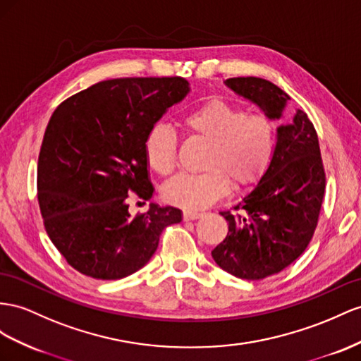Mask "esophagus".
Returning a JSON list of instances; mask_svg holds the SVG:
<instances>
[{
  "instance_id": "esophagus-1",
  "label": "esophagus",
  "mask_w": 361,
  "mask_h": 361,
  "mask_svg": "<svg viewBox=\"0 0 361 361\" xmlns=\"http://www.w3.org/2000/svg\"><path fill=\"white\" fill-rule=\"evenodd\" d=\"M202 214L198 210H190V209H186L183 212V218L184 219H197V218H201Z\"/></svg>"
}]
</instances>
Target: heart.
Instances as JSON below:
<instances>
[{
    "label": "heart",
    "instance_id": "heart-1",
    "mask_svg": "<svg viewBox=\"0 0 361 361\" xmlns=\"http://www.w3.org/2000/svg\"><path fill=\"white\" fill-rule=\"evenodd\" d=\"M181 126L189 137L209 143L202 171L180 173L163 188L166 201L186 209L210 206L235 188H247L261 180L276 149V126L264 113L247 109L224 99H209L188 111ZM145 159L163 177L177 168V137L172 128L157 123L146 134Z\"/></svg>",
    "mask_w": 361,
    "mask_h": 361
}]
</instances>
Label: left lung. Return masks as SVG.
Returning a JSON list of instances; mask_svg holds the SVG:
<instances>
[{"instance_id":"1","label":"left lung","mask_w":361,"mask_h":361,"mask_svg":"<svg viewBox=\"0 0 361 361\" xmlns=\"http://www.w3.org/2000/svg\"><path fill=\"white\" fill-rule=\"evenodd\" d=\"M226 84L270 118H279L290 96L261 78H230ZM325 169L317 133L307 113L298 109L277 129L269 169L233 210L221 212L228 224L212 257L227 273L247 281L282 271L308 247L325 195Z\"/></svg>"}]
</instances>
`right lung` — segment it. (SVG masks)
<instances>
[{"instance_id": "obj_1", "label": "right lung", "mask_w": 361, "mask_h": 361, "mask_svg": "<svg viewBox=\"0 0 361 361\" xmlns=\"http://www.w3.org/2000/svg\"><path fill=\"white\" fill-rule=\"evenodd\" d=\"M189 92L180 78L102 80L54 109L38 159V201L54 247L79 273L122 279L140 270L177 207L129 215V195L149 200L143 143L164 111Z\"/></svg>"}]
</instances>
